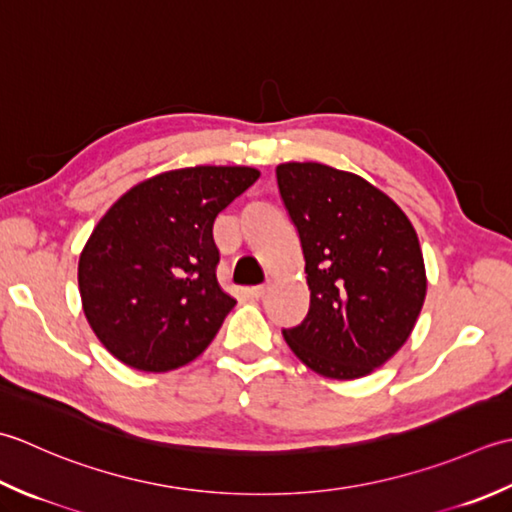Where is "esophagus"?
Masks as SVG:
<instances>
[{"instance_id": "1", "label": "esophagus", "mask_w": 512, "mask_h": 512, "mask_svg": "<svg viewBox=\"0 0 512 512\" xmlns=\"http://www.w3.org/2000/svg\"><path fill=\"white\" fill-rule=\"evenodd\" d=\"M267 285H256V287H252L249 289V296L252 298H256V300H260V298H265V294H267Z\"/></svg>"}]
</instances>
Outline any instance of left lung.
<instances>
[{
    "label": "left lung",
    "mask_w": 512,
    "mask_h": 512,
    "mask_svg": "<svg viewBox=\"0 0 512 512\" xmlns=\"http://www.w3.org/2000/svg\"><path fill=\"white\" fill-rule=\"evenodd\" d=\"M276 181L311 291L305 320L283 336L325 378H362L398 353L422 311L426 271L415 229L358 174L283 163Z\"/></svg>",
    "instance_id": "1"
}]
</instances>
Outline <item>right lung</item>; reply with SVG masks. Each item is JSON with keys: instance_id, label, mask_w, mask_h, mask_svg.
I'll return each mask as SVG.
<instances>
[{"instance_id": "obj_1", "label": "right lung", "mask_w": 512, "mask_h": 512, "mask_svg": "<svg viewBox=\"0 0 512 512\" xmlns=\"http://www.w3.org/2000/svg\"><path fill=\"white\" fill-rule=\"evenodd\" d=\"M260 176L196 165L134 185L97 223L79 256L92 331L132 369L163 373L207 349L236 300L216 280L218 212Z\"/></svg>"}]
</instances>
